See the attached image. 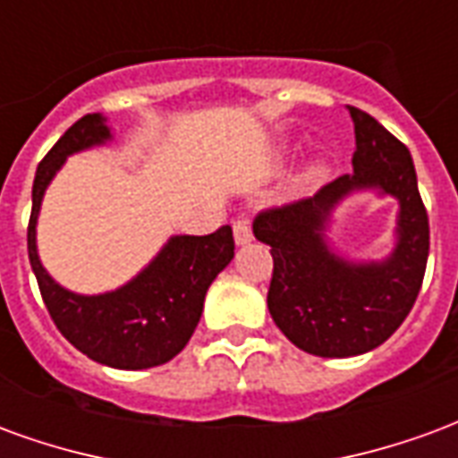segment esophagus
Segmentation results:
<instances>
[{"label":"esophagus","mask_w":458,"mask_h":458,"mask_svg":"<svg viewBox=\"0 0 458 458\" xmlns=\"http://www.w3.org/2000/svg\"><path fill=\"white\" fill-rule=\"evenodd\" d=\"M233 238H235V245H248L250 240H252V228H250L248 220H235Z\"/></svg>","instance_id":"esophagus-1"}]
</instances>
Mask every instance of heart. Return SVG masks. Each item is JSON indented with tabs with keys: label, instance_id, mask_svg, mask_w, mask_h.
<instances>
[{
	"label": "heart",
	"instance_id": "obj_1",
	"mask_svg": "<svg viewBox=\"0 0 458 458\" xmlns=\"http://www.w3.org/2000/svg\"><path fill=\"white\" fill-rule=\"evenodd\" d=\"M321 171H324V166H314V169H311V176H318Z\"/></svg>",
	"mask_w": 458,
	"mask_h": 458
}]
</instances>
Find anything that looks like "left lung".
<instances>
[{"mask_svg":"<svg viewBox=\"0 0 458 458\" xmlns=\"http://www.w3.org/2000/svg\"><path fill=\"white\" fill-rule=\"evenodd\" d=\"M348 113L355 124L353 174L311 199L262 210L252 223L275 259L269 314L292 344L321 358L368 353L393 336L414 307L429 255V218L410 151L368 113ZM355 190H377L401 206L395 250L380 263L345 260L327 245L330 216Z\"/></svg>","mask_w":458,"mask_h":458,"instance_id":"1","label":"left lung"}]
</instances>
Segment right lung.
<instances>
[{
	"label": "right lung",
	"mask_w": 458,
	"mask_h": 458,
	"mask_svg": "<svg viewBox=\"0 0 458 458\" xmlns=\"http://www.w3.org/2000/svg\"><path fill=\"white\" fill-rule=\"evenodd\" d=\"M113 131L100 113L85 114L55 141L38 164L31 191L29 262L41 297L58 331L95 363L141 370L169 363L183 351L199 327L210 282L235 255L233 230L223 225L210 235H174L140 275L105 294H75L61 287L41 265L36 223L48 183L75 151L100 147Z\"/></svg>",
	"instance_id": "right-lung-1"
}]
</instances>
